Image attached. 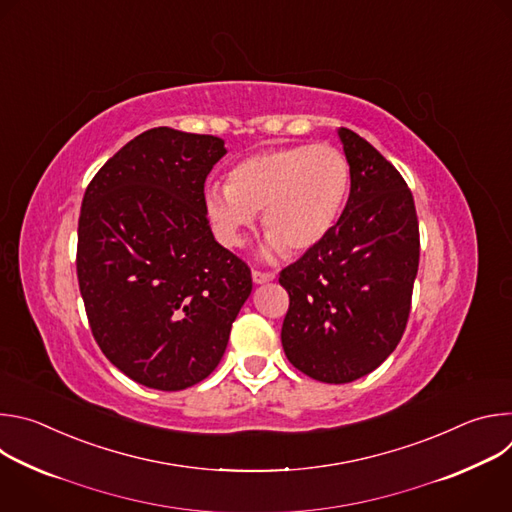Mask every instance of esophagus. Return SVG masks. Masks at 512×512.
<instances>
[{
    "instance_id": "esophagus-1",
    "label": "esophagus",
    "mask_w": 512,
    "mask_h": 512,
    "mask_svg": "<svg viewBox=\"0 0 512 512\" xmlns=\"http://www.w3.org/2000/svg\"><path fill=\"white\" fill-rule=\"evenodd\" d=\"M251 277H253V283H257V285H261V283H269V281H273V279H275V275H273V273H263V271H253V273H251Z\"/></svg>"
}]
</instances>
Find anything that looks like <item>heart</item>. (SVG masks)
I'll use <instances>...</instances> for the list:
<instances>
[{"label":"heart","instance_id":"obj_1","mask_svg":"<svg viewBox=\"0 0 512 512\" xmlns=\"http://www.w3.org/2000/svg\"><path fill=\"white\" fill-rule=\"evenodd\" d=\"M350 190L346 156L326 143L285 145L241 160L227 186L204 192V210L218 239L239 249L263 214L265 259L306 253L334 229Z\"/></svg>","mask_w":512,"mask_h":512}]
</instances>
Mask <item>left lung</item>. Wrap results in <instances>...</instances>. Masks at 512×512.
<instances>
[{"mask_svg": "<svg viewBox=\"0 0 512 512\" xmlns=\"http://www.w3.org/2000/svg\"><path fill=\"white\" fill-rule=\"evenodd\" d=\"M350 194L334 229L279 283L287 360L322 383H352L397 348L419 267L415 202L401 174L358 133L338 127Z\"/></svg>", "mask_w": 512, "mask_h": 512, "instance_id": "left-lung-1", "label": "left lung"}]
</instances>
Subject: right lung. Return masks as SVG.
<instances>
[{
    "mask_svg": "<svg viewBox=\"0 0 512 512\" xmlns=\"http://www.w3.org/2000/svg\"><path fill=\"white\" fill-rule=\"evenodd\" d=\"M227 154L214 135L154 127L91 180L77 275L93 336L135 383L182 391L221 362L251 296L249 267L214 241L204 182Z\"/></svg>",
    "mask_w": 512,
    "mask_h": 512,
    "instance_id": "obj_1",
    "label": "right lung"
}]
</instances>
